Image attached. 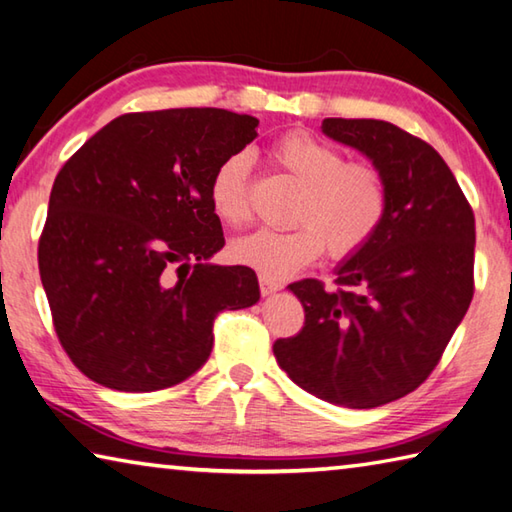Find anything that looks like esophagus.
Segmentation results:
<instances>
[{"label":"esophagus","instance_id":"1","mask_svg":"<svg viewBox=\"0 0 512 512\" xmlns=\"http://www.w3.org/2000/svg\"><path fill=\"white\" fill-rule=\"evenodd\" d=\"M280 288H282V282H275V280H271V277L259 275V291H262L264 297L277 293V291H280Z\"/></svg>","mask_w":512,"mask_h":512}]
</instances>
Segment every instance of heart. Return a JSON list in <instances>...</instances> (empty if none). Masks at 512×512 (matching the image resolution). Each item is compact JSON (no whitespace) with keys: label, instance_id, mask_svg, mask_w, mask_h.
<instances>
[{"label":"heart","instance_id":"obj_1","mask_svg":"<svg viewBox=\"0 0 512 512\" xmlns=\"http://www.w3.org/2000/svg\"><path fill=\"white\" fill-rule=\"evenodd\" d=\"M271 159L300 183L286 230H257L232 241L230 257L255 268L271 280H284L322 255L345 259L365 248L387 215V181L376 165L367 161H342L338 147L311 132L295 129L277 138ZM250 159L237 152L217 165L208 185L210 210L230 228L246 226L250 212L248 194Z\"/></svg>","mask_w":512,"mask_h":512}]
</instances>
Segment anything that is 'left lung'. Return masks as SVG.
Here are the masks:
<instances>
[{
  "label": "left lung",
  "instance_id": "obj_1",
  "mask_svg": "<svg viewBox=\"0 0 512 512\" xmlns=\"http://www.w3.org/2000/svg\"><path fill=\"white\" fill-rule=\"evenodd\" d=\"M322 132L383 172L389 203L369 244L336 268V286L293 282L304 327L275 340L295 385L322 401L371 410L439 365L475 293V215L441 154L374 118H324Z\"/></svg>",
  "mask_w": 512,
  "mask_h": 512
}]
</instances>
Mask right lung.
<instances>
[{"label":"right lung","mask_w":512,"mask_h":512,"mask_svg":"<svg viewBox=\"0 0 512 512\" xmlns=\"http://www.w3.org/2000/svg\"><path fill=\"white\" fill-rule=\"evenodd\" d=\"M257 125L212 107L125 114L55 176L37 262L60 345L94 383H181L208 360L217 313L259 300L255 271L210 264L226 241L208 201Z\"/></svg>","instance_id":"1"}]
</instances>
